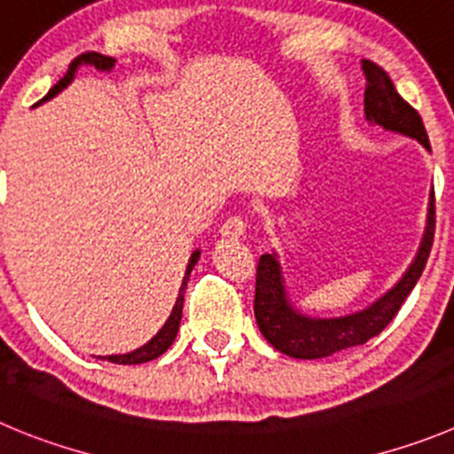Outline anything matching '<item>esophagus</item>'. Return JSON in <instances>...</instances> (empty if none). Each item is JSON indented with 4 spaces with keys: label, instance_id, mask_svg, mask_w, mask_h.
I'll use <instances>...</instances> for the list:
<instances>
[{
    "label": "esophagus",
    "instance_id": "esophagus-1",
    "mask_svg": "<svg viewBox=\"0 0 454 454\" xmlns=\"http://www.w3.org/2000/svg\"><path fill=\"white\" fill-rule=\"evenodd\" d=\"M244 232H247V222H244L241 215H232V217H228L222 226L223 237H241Z\"/></svg>",
    "mask_w": 454,
    "mask_h": 454
}]
</instances>
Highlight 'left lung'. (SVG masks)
Listing matches in <instances>:
<instances>
[{
    "instance_id": "left-lung-1",
    "label": "left lung",
    "mask_w": 454,
    "mask_h": 454,
    "mask_svg": "<svg viewBox=\"0 0 454 454\" xmlns=\"http://www.w3.org/2000/svg\"><path fill=\"white\" fill-rule=\"evenodd\" d=\"M363 71H365L367 78V121L380 125L387 131L417 138L426 150H430V141H427L421 116L412 105L401 98L389 75L370 60H363ZM432 241H434V192L430 194L427 223L421 247H419L417 257L408 266L403 278L367 309L340 317H311L300 313L286 295L278 255L266 253L257 262L255 307H253L262 336L282 354L291 356V358H304V361L325 358V356L349 349V347L365 345L370 338L379 336L392 323V317L399 313L401 304L412 294L423 269H426L427 257H430Z\"/></svg>"
}]
</instances>
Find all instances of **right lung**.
<instances>
[{
    "label": "right lung",
    "instance_id": "add662e5",
    "mask_svg": "<svg viewBox=\"0 0 454 454\" xmlns=\"http://www.w3.org/2000/svg\"><path fill=\"white\" fill-rule=\"evenodd\" d=\"M82 65H91V67H96V69H98V71H112L114 65H116V60H114V58H109V55H100V53H82V55H78V58H75V60L69 65V71H67L65 78H62L58 84H53V87H51V91L46 93V96L40 100V103H44V100H51V98H53V96H58V93H60L62 89L69 87L71 80L75 78V71H78V67H82ZM40 103H37V105H40ZM199 255H201V253H199V251H194L192 255H190L188 269H185L184 282H181L179 295H176L175 309H172V313H169V317H168V320H165L163 327L159 329V333H156V336L152 338L150 342H145V345L138 347V349L129 351V354L98 356L100 361L116 363V365H138V363L154 361V358H159L160 354H165V351L169 349V345L175 342L176 332H179L181 316H184V294H185V286H188L190 273H192L194 264H197V260H199Z\"/></svg>",
    "mask_w": 454,
    "mask_h": 454
}]
</instances>
